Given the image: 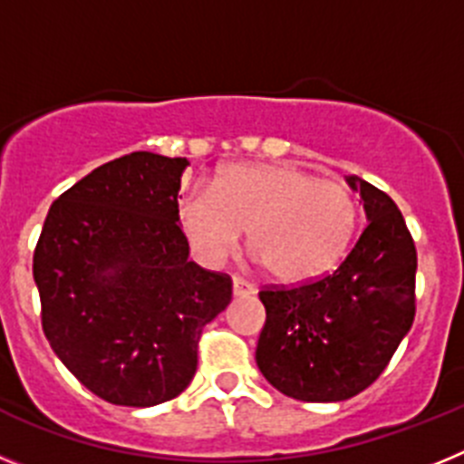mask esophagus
I'll return each instance as SVG.
<instances>
[{"label":"esophagus","instance_id":"esophagus-1","mask_svg":"<svg viewBox=\"0 0 464 464\" xmlns=\"http://www.w3.org/2000/svg\"><path fill=\"white\" fill-rule=\"evenodd\" d=\"M232 293H235V297H248V295L256 293V285L246 281V278L235 276L232 278Z\"/></svg>","mask_w":464,"mask_h":464}]
</instances>
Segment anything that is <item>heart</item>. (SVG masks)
Wrapping results in <instances>:
<instances>
[{
    "label": "heart",
    "instance_id": "1",
    "mask_svg": "<svg viewBox=\"0 0 464 464\" xmlns=\"http://www.w3.org/2000/svg\"><path fill=\"white\" fill-rule=\"evenodd\" d=\"M176 216L204 265H220L248 229V246L281 283L318 278L353 241L360 207L351 188L293 165H229L208 190L190 188Z\"/></svg>",
    "mask_w": 464,
    "mask_h": 464
}]
</instances>
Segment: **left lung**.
Listing matches in <instances>:
<instances>
[{
  "instance_id": "left-lung-1",
  "label": "left lung",
  "mask_w": 464,
  "mask_h": 464,
  "mask_svg": "<svg viewBox=\"0 0 464 464\" xmlns=\"http://www.w3.org/2000/svg\"><path fill=\"white\" fill-rule=\"evenodd\" d=\"M367 225L334 272L297 285H265L257 339L262 376L302 401H342L388 367L416 315V246L391 197L360 176Z\"/></svg>"
}]
</instances>
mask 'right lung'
<instances>
[{
  "instance_id": "1",
  "label": "right lung",
  "mask_w": 464,
  "mask_h": 464,
  "mask_svg": "<svg viewBox=\"0 0 464 464\" xmlns=\"http://www.w3.org/2000/svg\"><path fill=\"white\" fill-rule=\"evenodd\" d=\"M186 158L137 150L57 197L34 248L41 327L81 383L118 407L174 400L232 278L188 260L176 216Z\"/></svg>"
}]
</instances>
